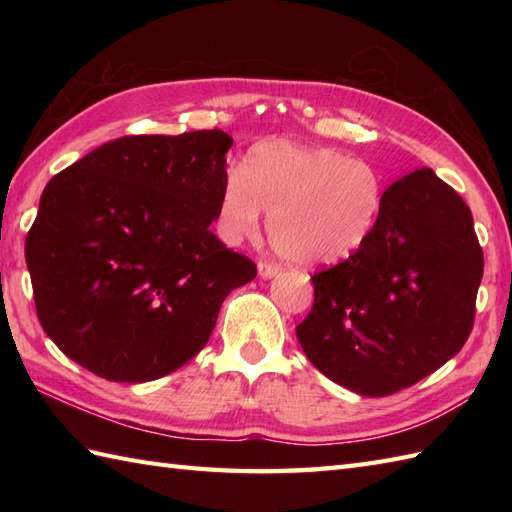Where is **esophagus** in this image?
<instances>
[{
    "label": "esophagus",
    "instance_id": "34e87169",
    "mask_svg": "<svg viewBox=\"0 0 512 512\" xmlns=\"http://www.w3.org/2000/svg\"><path fill=\"white\" fill-rule=\"evenodd\" d=\"M257 270H259V277L270 279V277H275L279 273V266L273 264V262H259Z\"/></svg>",
    "mask_w": 512,
    "mask_h": 512
}]
</instances>
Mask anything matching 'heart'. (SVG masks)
Returning <instances> with one entry per match:
<instances>
[{
    "instance_id": "obj_1",
    "label": "heart",
    "mask_w": 512,
    "mask_h": 512,
    "mask_svg": "<svg viewBox=\"0 0 512 512\" xmlns=\"http://www.w3.org/2000/svg\"><path fill=\"white\" fill-rule=\"evenodd\" d=\"M385 176L372 162L334 147L264 140L244 169L224 176L217 228L228 242L255 235L262 209L275 250L299 266L334 264L374 233L385 204Z\"/></svg>"
}]
</instances>
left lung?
<instances>
[{
  "label": "left lung",
  "instance_id": "obj_1",
  "mask_svg": "<svg viewBox=\"0 0 512 512\" xmlns=\"http://www.w3.org/2000/svg\"><path fill=\"white\" fill-rule=\"evenodd\" d=\"M482 273L471 209L431 169H416L387 187L367 242L312 275L297 339L336 385L396 394L462 350Z\"/></svg>",
  "mask_w": 512,
  "mask_h": 512
}]
</instances>
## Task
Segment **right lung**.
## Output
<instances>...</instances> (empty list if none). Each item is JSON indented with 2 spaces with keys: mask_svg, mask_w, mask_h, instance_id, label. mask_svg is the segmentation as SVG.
I'll return each mask as SVG.
<instances>
[{
  "mask_svg": "<svg viewBox=\"0 0 512 512\" xmlns=\"http://www.w3.org/2000/svg\"><path fill=\"white\" fill-rule=\"evenodd\" d=\"M231 145L222 129L123 136L46 184L26 264L41 328L74 363L114 383L176 372L255 279L209 228Z\"/></svg>",
  "mask_w": 512,
  "mask_h": 512,
  "instance_id": "add662e5",
  "label": "right lung"
}]
</instances>
